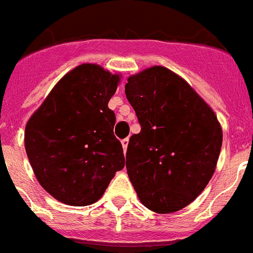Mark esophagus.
Instances as JSON below:
<instances>
[{"label":"esophagus","instance_id":"obj_1","mask_svg":"<svg viewBox=\"0 0 253 253\" xmlns=\"http://www.w3.org/2000/svg\"><path fill=\"white\" fill-rule=\"evenodd\" d=\"M127 145H128V137H126V139H123L122 140V147L123 149H125V152H126L127 149Z\"/></svg>","mask_w":253,"mask_h":253}]
</instances>
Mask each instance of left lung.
<instances>
[{
    "label": "left lung",
    "instance_id": "8db88e82",
    "mask_svg": "<svg viewBox=\"0 0 253 253\" xmlns=\"http://www.w3.org/2000/svg\"><path fill=\"white\" fill-rule=\"evenodd\" d=\"M125 93L141 127L127 145L131 183L148 209L162 214L180 211L214 173L222 145L217 117L186 80L166 67L130 77Z\"/></svg>",
    "mask_w": 253,
    "mask_h": 253
}]
</instances>
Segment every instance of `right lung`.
Segmentation results:
<instances>
[{
	"mask_svg": "<svg viewBox=\"0 0 253 253\" xmlns=\"http://www.w3.org/2000/svg\"><path fill=\"white\" fill-rule=\"evenodd\" d=\"M120 82L84 63L67 73L27 122L24 144L39 183L61 203L91 205L125 166L108 108Z\"/></svg>",
	"mask_w": 253,
	"mask_h": 253,
	"instance_id": "1",
	"label": "right lung"
}]
</instances>
